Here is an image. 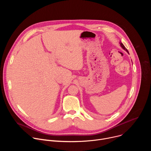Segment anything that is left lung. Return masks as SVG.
<instances>
[{
	"label": "left lung",
	"mask_w": 151,
	"mask_h": 151,
	"mask_svg": "<svg viewBox=\"0 0 151 151\" xmlns=\"http://www.w3.org/2000/svg\"><path fill=\"white\" fill-rule=\"evenodd\" d=\"M120 44H121V46L122 47V48L124 50H125V51H127V52L129 54V52H128V51L127 50V48L125 47V46H124V45L122 44V43H121V42H120Z\"/></svg>",
	"instance_id": "obj_1"
}]
</instances>
